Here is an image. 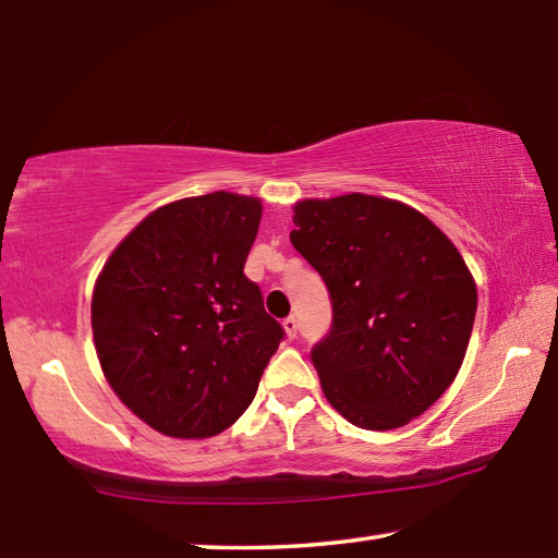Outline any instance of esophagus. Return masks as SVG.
Returning <instances> with one entry per match:
<instances>
[{
	"label": "esophagus",
	"mask_w": 558,
	"mask_h": 558,
	"mask_svg": "<svg viewBox=\"0 0 558 558\" xmlns=\"http://www.w3.org/2000/svg\"><path fill=\"white\" fill-rule=\"evenodd\" d=\"M282 329H286V335H288L290 339H295V337H298V317L290 315V317L282 319Z\"/></svg>",
	"instance_id": "obj_1"
}]
</instances>
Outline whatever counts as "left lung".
I'll return each mask as SVG.
<instances>
[{
  "label": "left lung",
  "instance_id": "8db88e82",
  "mask_svg": "<svg viewBox=\"0 0 558 558\" xmlns=\"http://www.w3.org/2000/svg\"><path fill=\"white\" fill-rule=\"evenodd\" d=\"M292 223L332 300V327L310 354L327 401L359 428L405 426L465 359L477 313L465 260L436 223L384 196L298 202Z\"/></svg>",
  "mask_w": 558,
  "mask_h": 558
}]
</instances>
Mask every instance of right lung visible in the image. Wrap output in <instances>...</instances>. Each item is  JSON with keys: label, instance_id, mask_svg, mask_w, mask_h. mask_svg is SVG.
I'll return each mask as SVG.
<instances>
[{"label": "right lung", "instance_id": "add662e5", "mask_svg": "<svg viewBox=\"0 0 558 558\" xmlns=\"http://www.w3.org/2000/svg\"><path fill=\"white\" fill-rule=\"evenodd\" d=\"M256 196H189L147 216L93 290L96 352L112 391L147 426L209 438L241 418L280 339L243 266Z\"/></svg>", "mask_w": 558, "mask_h": 558}]
</instances>
